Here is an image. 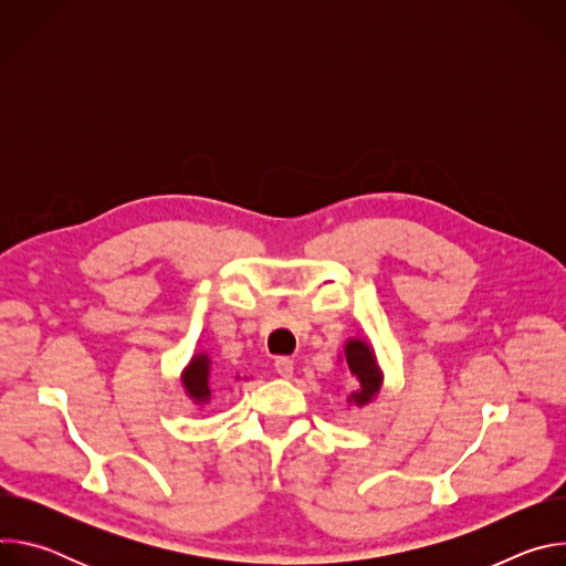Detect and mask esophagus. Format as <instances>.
Wrapping results in <instances>:
<instances>
[{
  "label": "esophagus",
  "mask_w": 566,
  "mask_h": 566,
  "mask_svg": "<svg viewBox=\"0 0 566 566\" xmlns=\"http://www.w3.org/2000/svg\"><path fill=\"white\" fill-rule=\"evenodd\" d=\"M275 371H277L282 378H291V376H293V360H291V358H277V360H275Z\"/></svg>",
  "instance_id": "34e87169"
}]
</instances>
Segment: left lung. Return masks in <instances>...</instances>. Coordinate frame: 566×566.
<instances>
[{"label":"left lung","mask_w":566,"mask_h":566,"mask_svg":"<svg viewBox=\"0 0 566 566\" xmlns=\"http://www.w3.org/2000/svg\"><path fill=\"white\" fill-rule=\"evenodd\" d=\"M338 360L347 365V369L356 382L354 391L347 396L349 406L358 408V410L369 406L382 387V369H380L374 347L365 338H358V336L347 338Z\"/></svg>","instance_id":"left-lung-1"}]
</instances>
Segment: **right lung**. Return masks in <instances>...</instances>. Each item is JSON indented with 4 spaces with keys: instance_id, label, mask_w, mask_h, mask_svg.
<instances>
[{
    "instance_id": "1",
    "label": "right lung",
    "mask_w": 566,
    "mask_h": 566,
    "mask_svg": "<svg viewBox=\"0 0 566 566\" xmlns=\"http://www.w3.org/2000/svg\"><path fill=\"white\" fill-rule=\"evenodd\" d=\"M234 380H241L234 374ZM247 380V378H244ZM181 385L186 396L195 402V406L203 408L212 398V360L208 352H195L190 363L181 371Z\"/></svg>"
}]
</instances>
